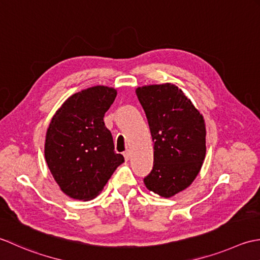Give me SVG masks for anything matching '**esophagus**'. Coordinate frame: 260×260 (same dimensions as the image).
Masks as SVG:
<instances>
[{"mask_svg":"<svg viewBox=\"0 0 260 260\" xmlns=\"http://www.w3.org/2000/svg\"><path fill=\"white\" fill-rule=\"evenodd\" d=\"M130 155H131V153H130V150H125V151L123 152L124 159H125V160H129V159H130Z\"/></svg>","mask_w":260,"mask_h":260,"instance_id":"34e87169","label":"esophagus"}]
</instances>
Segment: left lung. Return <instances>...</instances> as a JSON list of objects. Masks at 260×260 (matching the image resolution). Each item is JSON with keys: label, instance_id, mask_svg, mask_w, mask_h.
<instances>
[{"label": "left lung", "instance_id": "left-lung-1", "mask_svg": "<svg viewBox=\"0 0 260 260\" xmlns=\"http://www.w3.org/2000/svg\"><path fill=\"white\" fill-rule=\"evenodd\" d=\"M153 141V167L146 187L172 198L193 183L205 158V123L190 100L174 84L136 89Z\"/></svg>", "mask_w": 260, "mask_h": 260}]
</instances>
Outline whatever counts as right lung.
<instances>
[{
	"label": "right lung",
	"instance_id": "right-lung-1",
	"mask_svg": "<svg viewBox=\"0 0 260 260\" xmlns=\"http://www.w3.org/2000/svg\"><path fill=\"white\" fill-rule=\"evenodd\" d=\"M115 98L112 87L83 89L63 102L47 129V165L60 189L72 199L98 197L124 161L114 151L112 135L103 121Z\"/></svg>",
	"mask_w": 260,
	"mask_h": 260
}]
</instances>
